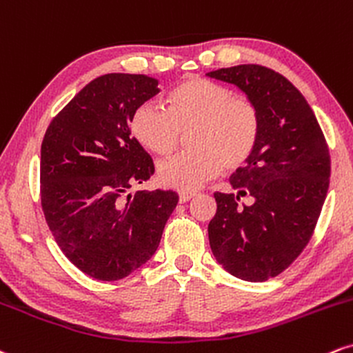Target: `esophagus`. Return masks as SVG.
Returning <instances> with one entry per match:
<instances>
[{
  "instance_id": "34e87169",
  "label": "esophagus",
  "mask_w": 353,
  "mask_h": 353,
  "mask_svg": "<svg viewBox=\"0 0 353 353\" xmlns=\"http://www.w3.org/2000/svg\"><path fill=\"white\" fill-rule=\"evenodd\" d=\"M194 196H196V192H180L178 193V200H180V203L190 201Z\"/></svg>"
}]
</instances>
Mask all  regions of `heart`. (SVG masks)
I'll return each mask as SVG.
<instances>
[{
	"instance_id": "heart-1",
	"label": "heart",
	"mask_w": 353,
	"mask_h": 353,
	"mask_svg": "<svg viewBox=\"0 0 353 353\" xmlns=\"http://www.w3.org/2000/svg\"><path fill=\"white\" fill-rule=\"evenodd\" d=\"M165 102L167 109L145 102L132 115V134L155 155L172 153L181 134L192 130L193 150L157 167L161 185L190 192L223 168L238 170L250 160L261 134V115L251 99L210 79L190 77L170 90Z\"/></svg>"
}]
</instances>
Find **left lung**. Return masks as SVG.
<instances>
[{
	"mask_svg": "<svg viewBox=\"0 0 353 353\" xmlns=\"http://www.w3.org/2000/svg\"><path fill=\"white\" fill-rule=\"evenodd\" d=\"M206 76L238 85L261 115L258 145L230 178L236 193H214L208 236L230 274L263 283L291 266L312 238L329 190V145L304 95L276 70L241 64ZM246 194L251 205L241 203Z\"/></svg>",
	"mask_w": 353,
	"mask_h": 353,
	"instance_id": "left-lung-1",
	"label": "left lung"
}]
</instances>
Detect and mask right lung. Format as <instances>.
Returning a JSON list of instances; mask_svg holds the SVG:
<instances>
[{
  "label": "right lung",
  "mask_w": 353,
  "mask_h": 353,
  "mask_svg": "<svg viewBox=\"0 0 353 353\" xmlns=\"http://www.w3.org/2000/svg\"><path fill=\"white\" fill-rule=\"evenodd\" d=\"M160 92L143 74L89 82L49 123L41 143V206L65 258L87 276L119 281L155 254L178 194L137 192L155 173L135 137V109Z\"/></svg>",
  "instance_id": "obj_1"
}]
</instances>
